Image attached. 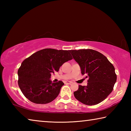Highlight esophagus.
<instances>
[{
  "label": "esophagus",
  "instance_id": "34e87169",
  "mask_svg": "<svg viewBox=\"0 0 131 131\" xmlns=\"http://www.w3.org/2000/svg\"><path fill=\"white\" fill-rule=\"evenodd\" d=\"M72 83V81H67L65 82V84H71Z\"/></svg>",
  "mask_w": 131,
  "mask_h": 131
}]
</instances>
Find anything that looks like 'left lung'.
<instances>
[{
  "instance_id": "obj_1",
  "label": "left lung",
  "mask_w": 131,
  "mask_h": 131,
  "mask_svg": "<svg viewBox=\"0 0 131 131\" xmlns=\"http://www.w3.org/2000/svg\"><path fill=\"white\" fill-rule=\"evenodd\" d=\"M79 63L81 74L88 78L87 86L79 85L74 96L86 105H97L105 100L113 90L117 75L112 63L101 52L91 49L70 50Z\"/></svg>"
}]
</instances>
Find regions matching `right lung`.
Returning <instances> with one entry per match:
<instances>
[{
    "mask_svg": "<svg viewBox=\"0 0 131 131\" xmlns=\"http://www.w3.org/2000/svg\"><path fill=\"white\" fill-rule=\"evenodd\" d=\"M73 58L70 50L45 48L36 52L21 63L18 70L19 87L24 96L36 104L50 103L56 98L64 85L52 83L51 74Z\"/></svg>",
    "mask_w": 131,
    "mask_h": 131,
    "instance_id": "right-lung-1",
    "label": "right lung"
}]
</instances>
